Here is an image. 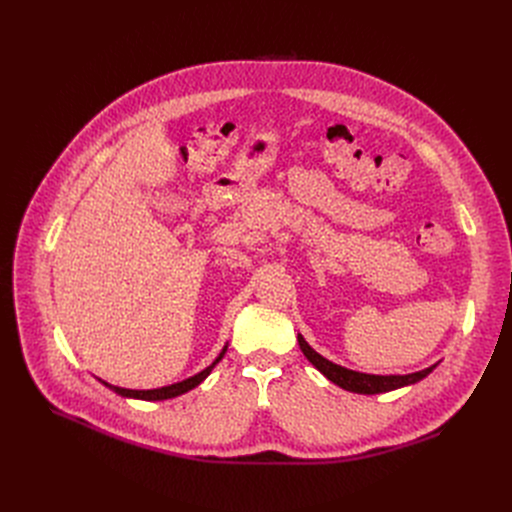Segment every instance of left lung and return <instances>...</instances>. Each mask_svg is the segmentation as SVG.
I'll list each match as a JSON object with an SVG mask.
<instances>
[{
	"instance_id": "1",
	"label": "left lung",
	"mask_w": 512,
	"mask_h": 512,
	"mask_svg": "<svg viewBox=\"0 0 512 512\" xmlns=\"http://www.w3.org/2000/svg\"><path fill=\"white\" fill-rule=\"evenodd\" d=\"M299 346H301L303 355L309 359V363L317 371L324 373L330 382H334L336 386H340L348 392H357V394H382V392H390V390H396L402 386L417 384L423 378H427V375L432 373L438 365L436 363L423 371H415V373H407V375H373V373H361V371L346 369L342 365L328 361L326 357L315 353L301 334H299Z\"/></svg>"
}]
</instances>
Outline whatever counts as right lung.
Listing matches in <instances>:
<instances>
[{"instance_id":"obj_1","label":"right lung","mask_w":512,"mask_h":512,"mask_svg":"<svg viewBox=\"0 0 512 512\" xmlns=\"http://www.w3.org/2000/svg\"><path fill=\"white\" fill-rule=\"evenodd\" d=\"M226 348L228 346H224L222 348V353L218 355V359H215L209 367H205L203 371H199L197 375H193V378H188V380H182V382H178V384H172V386H164V388H153V390H128V388H120V386H112V384H107V382H103L107 388L110 390H114L116 394H120V396H126V398H139V400H168V398H174V396H180V394H184V392H188V390H193V388H197L207 375L211 373V369L218 365L220 361H222V357L226 355Z\"/></svg>"}]
</instances>
